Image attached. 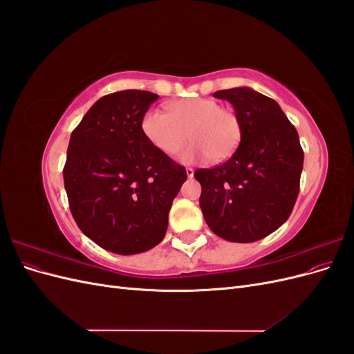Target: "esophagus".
Segmentation results:
<instances>
[{
    "instance_id": "esophagus-1",
    "label": "esophagus",
    "mask_w": 354,
    "mask_h": 354,
    "mask_svg": "<svg viewBox=\"0 0 354 354\" xmlns=\"http://www.w3.org/2000/svg\"><path fill=\"white\" fill-rule=\"evenodd\" d=\"M186 174H187L189 178H192V177H194V174H195V169L194 168H186Z\"/></svg>"
}]
</instances>
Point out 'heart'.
Masks as SVG:
<instances>
[{"mask_svg": "<svg viewBox=\"0 0 354 354\" xmlns=\"http://www.w3.org/2000/svg\"><path fill=\"white\" fill-rule=\"evenodd\" d=\"M142 131L147 142L165 155H174L187 137L194 138L178 155L185 164L208 158L223 162L238 149L242 127L238 115L221 108L217 100L192 97L168 104V115L146 112Z\"/></svg>", "mask_w": 354, "mask_h": 354, "instance_id": "heart-1", "label": "heart"}]
</instances>
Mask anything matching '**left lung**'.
I'll return each instance as SVG.
<instances>
[{"mask_svg":"<svg viewBox=\"0 0 354 354\" xmlns=\"http://www.w3.org/2000/svg\"><path fill=\"white\" fill-rule=\"evenodd\" d=\"M232 103L241 143L226 162L195 171L199 205L208 227L230 242H255L291 216L299 192L304 152L281 106L248 87L220 90Z\"/></svg>","mask_w":354,"mask_h":354,"instance_id":"8db88e82","label":"left lung"}]
</instances>
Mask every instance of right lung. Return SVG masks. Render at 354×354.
<instances>
[{"label":"right lung","mask_w":354,"mask_h":354,"mask_svg":"<svg viewBox=\"0 0 354 354\" xmlns=\"http://www.w3.org/2000/svg\"><path fill=\"white\" fill-rule=\"evenodd\" d=\"M159 95H104L71 134L63 180L81 232L106 251L145 252L164 239L168 212L187 174L147 142L142 120Z\"/></svg>","instance_id":"add662e5"}]
</instances>
